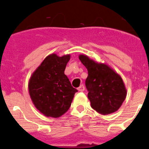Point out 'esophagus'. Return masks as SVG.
<instances>
[{
  "label": "esophagus",
  "instance_id": "34e87169",
  "mask_svg": "<svg viewBox=\"0 0 149 149\" xmlns=\"http://www.w3.org/2000/svg\"><path fill=\"white\" fill-rule=\"evenodd\" d=\"M77 89H78V91H80V92H83V91H84V89H85V87H84V85H81V86L77 88Z\"/></svg>",
  "mask_w": 149,
  "mask_h": 149
}]
</instances>
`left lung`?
Instances as JSON below:
<instances>
[{"instance_id":"obj_1","label":"left lung","mask_w":149,"mask_h":149,"mask_svg":"<svg viewBox=\"0 0 149 149\" xmlns=\"http://www.w3.org/2000/svg\"><path fill=\"white\" fill-rule=\"evenodd\" d=\"M79 59L87 68L85 84L91 107L103 115L116 111L126 98L122 77L108 65L96 63L85 55H80Z\"/></svg>"}]
</instances>
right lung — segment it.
Listing matches in <instances>:
<instances>
[{"mask_svg":"<svg viewBox=\"0 0 149 149\" xmlns=\"http://www.w3.org/2000/svg\"><path fill=\"white\" fill-rule=\"evenodd\" d=\"M70 55L48 56L29 81V93L35 107L46 116H61L69 109L77 90L64 74Z\"/></svg>","mask_w":149,"mask_h":149,"instance_id":"1","label":"right lung"}]
</instances>
